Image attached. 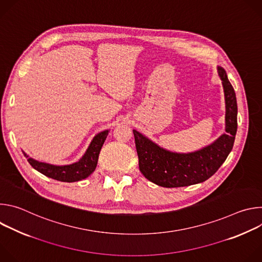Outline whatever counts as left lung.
<instances>
[{"label": "left lung", "instance_id": "left-lung-1", "mask_svg": "<svg viewBox=\"0 0 262 262\" xmlns=\"http://www.w3.org/2000/svg\"><path fill=\"white\" fill-rule=\"evenodd\" d=\"M225 98V134L192 152H174L133 129L141 173L164 188H179L211 177L231 152L237 130V103L232 85L223 67L216 66Z\"/></svg>", "mask_w": 262, "mask_h": 262}]
</instances>
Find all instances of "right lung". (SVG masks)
<instances>
[{"label":"right lung","mask_w":262,"mask_h":262,"mask_svg":"<svg viewBox=\"0 0 262 262\" xmlns=\"http://www.w3.org/2000/svg\"><path fill=\"white\" fill-rule=\"evenodd\" d=\"M108 132L110 129H105L95 135L84 156L78 162L70 165H52L49 163L36 161L30 158L25 151H23V154L28 159L29 164L35 170L50 178L63 182L79 181L87 178L94 172L97 166L100 149L106 139V136L108 135Z\"/></svg>","instance_id":"right-lung-1"}]
</instances>
